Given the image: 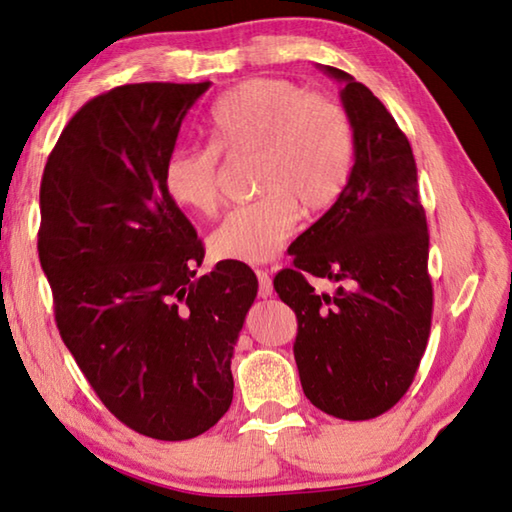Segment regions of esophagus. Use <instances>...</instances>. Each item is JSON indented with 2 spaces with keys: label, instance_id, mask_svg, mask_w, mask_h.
<instances>
[{
  "label": "esophagus",
  "instance_id": "obj_1",
  "mask_svg": "<svg viewBox=\"0 0 512 512\" xmlns=\"http://www.w3.org/2000/svg\"><path fill=\"white\" fill-rule=\"evenodd\" d=\"M256 276H258V295H261L263 299L265 297H272V276L267 270H256Z\"/></svg>",
  "mask_w": 512,
  "mask_h": 512
}]
</instances>
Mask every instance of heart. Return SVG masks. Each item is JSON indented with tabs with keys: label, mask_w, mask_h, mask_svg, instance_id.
I'll use <instances>...</instances> for the list:
<instances>
[{
	"label": "heart",
	"mask_w": 512,
	"mask_h": 512,
	"mask_svg": "<svg viewBox=\"0 0 512 512\" xmlns=\"http://www.w3.org/2000/svg\"><path fill=\"white\" fill-rule=\"evenodd\" d=\"M206 147L167 156L163 183L174 204L211 217L222 206V156L256 152L263 195L224 217L211 236L215 256L267 263L295 233L301 206L326 211L354 170L356 136L345 106L288 79H249L217 99Z\"/></svg>",
	"instance_id": "b5f03b06"
}]
</instances>
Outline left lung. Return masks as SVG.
<instances>
[{
	"label": "left lung",
	"instance_id": "8db88e82",
	"mask_svg": "<svg viewBox=\"0 0 512 512\" xmlns=\"http://www.w3.org/2000/svg\"><path fill=\"white\" fill-rule=\"evenodd\" d=\"M356 161L340 199L292 242L274 290L297 315L304 395L326 415L358 422L406 395L431 333L429 226L406 133L372 90L338 67ZM311 275L339 283L317 296Z\"/></svg>",
	"mask_w": 512,
	"mask_h": 512
}]
</instances>
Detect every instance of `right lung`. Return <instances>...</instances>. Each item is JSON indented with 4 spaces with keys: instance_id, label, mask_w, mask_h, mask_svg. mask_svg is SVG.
I'll use <instances>...</instances> for the list:
<instances>
[{
    "instance_id": "right-lung-1",
    "label": "right lung",
    "mask_w": 512,
    "mask_h": 512,
    "mask_svg": "<svg viewBox=\"0 0 512 512\" xmlns=\"http://www.w3.org/2000/svg\"><path fill=\"white\" fill-rule=\"evenodd\" d=\"M204 83H127L83 104L47 158L38 256L56 326L111 413L147 438L188 440L233 399L231 356L258 281L204 245L163 170Z\"/></svg>"
}]
</instances>
